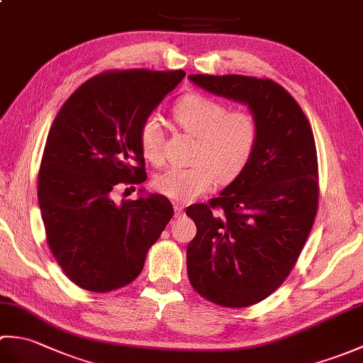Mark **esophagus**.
<instances>
[{"mask_svg": "<svg viewBox=\"0 0 363 363\" xmlns=\"http://www.w3.org/2000/svg\"><path fill=\"white\" fill-rule=\"evenodd\" d=\"M182 213H184V206L179 204V203H176L174 204V215H176V217H181Z\"/></svg>", "mask_w": 363, "mask_h": 363, "instance_id": "obj_1", "label": "esophagus"}]
</instances>
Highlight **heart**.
<instances>
[{"instance_id":"b5f03b06","label":"heart","mask_w":363,"mask_h":363,"mask_svg":"<svg viewBox=\"0 0 363 363\" xmlns=\"http://www.w3.org/2000/svg\"><path fill=\"white\" fill-rule=\"evenodd\" d=\"M177 125L198 137L194 167L168 168L154 187L174 201L187 203L207 194L217 179L233 182L248 167L259 140V123L248 111H229L228 104L203 94H190L173 107ZM138 143L146 160L164 162L165 133L157 117L145 118Z\"/></svg>"}]
</instances>
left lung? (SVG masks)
<instances>
[{
  "instance_id": "1",
  "label": "left lung",
  "mask_w": 363,
  "mask_h": 363,
  "mask_svg": "<svg viewBox=\"0 0 363 363\" xmlns=\"http://www.w3.org/2000/svg\"><path fill=\"white\" fill-rule=\"evenodd\" d=\"M211 94L248 104L259 140L243 173L207 204L189 206L191 287L221 307H248L287 279L318 211L317 146L303 109L281 84L243 74H190Z\"/></svg>"
}]
</instances>
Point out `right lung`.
<instances>
[{
	"label": "right lung",
	"mask_w": 363,
	"mask_h": 363,
	"mask_svg": "<svg viewBox=\"0 0 363 363\" xmlns=\"http://www.w3.org/2000/svg\"><path fill=\"white\" fill-rule=\"evenodd\" d=\"M186 72L99 73L60 107L37 181L46 242L78 287L107 293L142 273L146 252L173 217L164 195L115 204L120 184L146 179L138 129Z\"/></svg>",
	"instance_id": "add662e5"
}]
</instances>
